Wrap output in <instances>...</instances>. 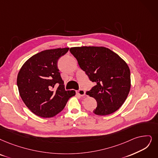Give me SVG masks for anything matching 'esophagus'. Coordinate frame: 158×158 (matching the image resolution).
I'll list each match as a JSON object with an SVG mask.
<instances>
[{"label":"esophagus","instance_id":"esophagus-1","mask_svg":"<svg viewBox=\"0 0 158 158\" xmlns=\"http://www.w3.org/2000/svg\"><path fill=\"white\" fill-rule=\"evenodd\" d=\"M77 93L78 94H79L80 96H81V97H83V96H84V95H85V91H84V90H83V89H79L78 91H77Z\"/></svg>","mask_w":158,"mask_h":158}]
</instances>
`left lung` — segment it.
I'll return each mask as SVG.
<instances>
[{
    "instance_id": "1",
    "label": "left lung",
    "mask_w": 158,
    "mask_h": 158,
    "mask_svg": "<svg viewBox=\"0 0 158 158\" xmlns=\"http://www.w3.org/2000/svg\"><path fill=\"white\" fill-rule=\"evenodd\" d=\"M80 67L96 85L86 94L97 100L93 113L108 115L119 109L131 87L130 71L126 61L104 47H78L70 48Z\"/></svg>"
}]
</instances>
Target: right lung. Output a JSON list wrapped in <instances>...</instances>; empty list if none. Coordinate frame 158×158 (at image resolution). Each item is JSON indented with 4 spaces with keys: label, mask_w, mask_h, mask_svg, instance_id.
Returning <instances> with one entry per match:
<instances>
[{
    "label": "right lung",
    "mask_w": 158,
    "mask_h": 158,
    "mask_svg": "<svg viewBox=\"0 0 158 158\" xmlns=\"http://www.w3.org/2000/svg\"><path fill=\"white\" fill-rule=\"evenodd\" d=\"M69 48L45 50L30 58L21 67L17 84L20 96L35 115L52 117L61 111L74 90L65 91L57 66L58 59ZM57 83L59 87L56 88Z\"/></svg>",
    "instance_id": "right-lung-1"
}]
</instances>
